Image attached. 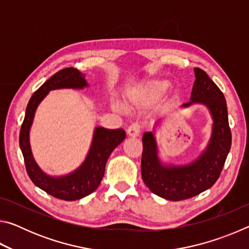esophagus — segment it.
Returning <instances> with one entry per match:
<instances>
[{"label": "esophagus", "instance_id": "esophagus-1", "mask_svg": "<svg viewBox=\"0 0 249 249\" xmlns=\"http://www.w3.org/2000/svg\"><path fill=\"white\" fill-rule=\"evenodd\" d=\"M142 130V125L140 123H133L128 126L127 134L130 137H137Z\"/></svg>", "mask_w": 249, "mask_h": 249}]
</instances>
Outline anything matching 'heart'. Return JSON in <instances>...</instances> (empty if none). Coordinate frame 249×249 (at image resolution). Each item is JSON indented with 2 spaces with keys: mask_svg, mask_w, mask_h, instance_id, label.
Instances as JSON below:
<instances>
[{
  "mask_svg": "<svg viewBox=\"0 0 249 249\" xmlns=\"http://www.w3.org/2000/svg\"><path fill=\"white\" fill-rule=\"evenodd\" d=\"M170 83L167 80H150L141 84L137 89H135L129 95V100L136 104H147L154 102L159 99L165 92L169 89ZM112 107L117 111H121L122 107L114 102Z\"/></svg>",
  "mask_w": 249,
  "mask_h": 249,
  "instance_id": "obj_1",
  "label": "heart"
}]
</instances>
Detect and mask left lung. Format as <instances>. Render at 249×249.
<instances>
[{
  "instance_id": "left-lung-1",
  "label": "left lung",
  "mask_w": 249,
  "mask_h": 249,
  "mask_svg": "<svg viewBox=\"0 0 249 249\" xmlns=\"http://www.w3.org/2000/svg\"><path fill=\"white\" fill-rule=\"evenodd\" d=\"M195 74L190 102L182 104V107L204 104L212 115V135L203 153L188 165L165 166L158 157L154 134L142 135V178L151 192L170 201L190 199L212 187L221 175L231 145L224 94L205 71L195 68Z\"/></svg>"
}]
</instances>
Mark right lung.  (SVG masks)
<instances>
[{
	"label": "right lung",
	"mask_w": 249,
	"mask_h": 249,
	"mask_svg": "<svg viewBox=\"0 0 249 249\" xmlns=\"http://www.w3.org/2000/svg\"><path fill=\"white\" fill-rule=\"evenodd\" d=\"M86 87H88L86 77L78 69L65 68L58 71L32 95L20 127L19 146L29 178L41 190L57 199L65 201L82 199L98 189L104 176L105 165L109 155L126 137L125 130L122 128L107 129L96 127L89 154L82 165L73 172L61 177H52L46 175L37 166L29 144V129L33 124L37 107L49 91L56 89H83Z\"/></svg>",
	"instance_id": "obj_1"
}]
</instances>
